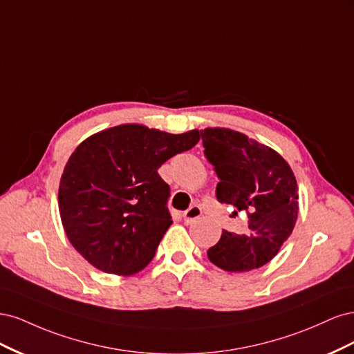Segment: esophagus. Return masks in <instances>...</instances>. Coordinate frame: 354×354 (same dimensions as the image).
Listing matches in <instances>:
<instances>
[{"mask_svg":"<svg viewBox=\"0 0 354 354\" xmlns=\"http://www.w3.org/2000/svg\"><path fill=\"white\" fill-rule=\"evenodd\" d=\"M201 216H202V208L199 205H194L185 212V221H186V224H192L194 221H196Z\"/></svg>","mask_w":354,"mask_h":354,"instance_id":"obj_1","label":"esophagus"}]
</instances>
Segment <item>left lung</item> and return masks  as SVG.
I'll return each instance as SVG.
<instances>
[{
    "instance_id": "1",
    "label": "left lung",
    "mask_w": 354,
    "mask_h": 354,
    "mask_svg": "<svg viewBox=\"0 0 354 354\" xmlns=\"http://www.w3.org/2000/svg\"><path fill=\"white\" fill-rule=\"evenodd\" d=\"M201 137L203 155L220 180L217 201L248 217V233L223 230L207 252L208 260L226 272L259 269L279 252L295 226L298 195L292 169L273 149L238 131L207 128Z\"/></svg>"
}]
</instances>
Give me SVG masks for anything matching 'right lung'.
<instances>
[{"label": "right lung", "mask_w": 354, "mask_h": 354, "mask_svg": "<svg viewBox=\"0 0 354 354\" xmlns=\"http://www.w3.org/2000/svg\"><path fill=\"white\" fill-rule=\"evenodd\" d=\"M198 142V130L168 134L136 124L84 140L59 187L60 217L73 248L106 273L145 269L173 223L169 186L158 169Z\"/></svg>", "instance_id": "add662e5"}]
</instances>
